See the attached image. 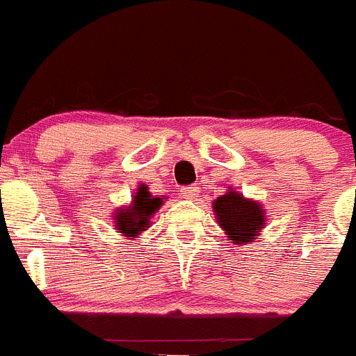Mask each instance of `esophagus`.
<instances>
[{
	"label": "esophagus",
	"instance_id": "obj_1",
	"mask_svg": "<svg viewBox=\"0 0 356 356\" xmlns=\"http://www.w3.org/2000/svg\"><path fill=\"white\" fill-rule=\"evenodd\" d=\"M180 196L185 200H195L198 196V185H185V187H181Z\"/></svg>",
	"mask_w": 356,
	"mask_h": 356
}]
</instances>
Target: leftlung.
Segmentation results:
<instances>
[{
    "instance_id": "8db88e82",
    "label": "left lung",
    "mask_w": 356,
    "mask_h": 356,
    "mask_svg": "<svg viewBox=\"0 0 356 356\" xmlns=\"http://www.w3.org/2000/svg\"><path fill=\"white\" fill-rule=\"evenodd\" d=\"M220 227L224 229L229 240L236 245L252 242L264 231L266 213L254 200L243 198L238 191L229 189L225 195L213 202Z\"/></svg>"
}]
</instances>
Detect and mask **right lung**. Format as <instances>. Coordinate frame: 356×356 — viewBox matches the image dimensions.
<instances>
[{
  "mask_svg": "<svg viewBox=\"0 0 356 356\" xmlns=\"http://www.w3.org/2000/svg\"><path fill=\"white\" fill-rule=\"evenodd\" d=\"M161 204H163V198H154L147 189V185H140L132 196V204L114 213L113 220L118 233L129 238H136L138 234H142V231L151 225L152 214L160 209Z\"/></svg>",
  "mask_w": 356,
  "mask_h": 356,
  "instance_id": "add662e5",
  "label": "right lung"
}]
</instances>
